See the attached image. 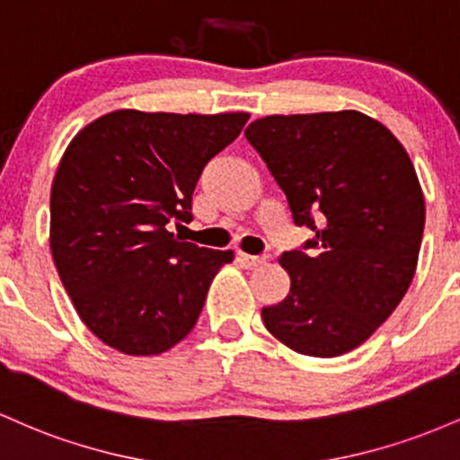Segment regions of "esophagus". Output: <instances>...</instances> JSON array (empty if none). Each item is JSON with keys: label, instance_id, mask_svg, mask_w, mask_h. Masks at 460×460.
Instances as JSON below:
<instances>
[{"label": "esophagus", "instance_id": "1", "mask_svg": "<svg viewBox=\"0 0 460 460\" xmlns=\"http://www.w3.org/2000/svg\"><path fill=\"white\" fill-rule=\"evenodd\" d=\"M239 261L243 262V267H247V270H256V267L265 265L267 256H254V254H245V252H241Z\"/></svg>", "mask_w": 460, "mask_h": 460}]
</instances>
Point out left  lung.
<instances>
[{
    "instance_id": "8db88e82",
    "label": "left lung",
    "mask_w": 460,
    "mask_h": 460,
    "mask_svg": "<svg viewBox=\"0 0 460 460\" xmlns=\"http://www.w3.org/2000/svg\"><path fill=\"white\" fill-rule=\"evenodd\" d=\"M285 190L293 221L308 226L311 256L285 252L291 278L262 322L293 352H352L409 291L424 234L426 202L404 146L358 111L270 115L245 130Z\"/></svg>"
}]
</instances>
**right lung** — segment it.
<instances>
[{"label":"right lung","mask_w":460,"mask_h":460,"mask_svg":"<svg viewBox=\"0 0 460 460\" xmlns=\"http://www.w3.org/2000/svg\"><path fill=\"white\" fill-rule=\"evenodd\" d=\"M247 119L121 108L66 146L51 184L49 250L75 313L108 348L156 356L193 330L234 252L180 241L167 224H189L204 164Z\"/></svg>","instance_id":"right-lung-1"}]
</instances>
